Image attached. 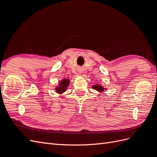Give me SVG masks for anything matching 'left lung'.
Here are the masks:
<instances>
[{
  "label": "left lung",
  "instance_id": "obj_1",
  "mask_svg": "<svg viewBox=\"0 0 157 157\" xmlns=\"http://www.w3.org/2000/svg\"><path fill=\"white\" fill-rule=\"evenodd\" d=\"M92 88L94 90H96V91H98V92H100V93H102L104 92V90H107V88H103V86H102L101 84H94L93 85V86H92Z\"/></svg>",
  "mask_w": 157,
  "mask_h": 157
}]
</instances>
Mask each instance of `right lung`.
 I'll use <instances>...</instances> for the list:
<instances>
[{
    "instance_id": "1",
    "label": "right lung",
    "mask_w": 157,
    "mask_h": 157,
    "mask_svg": "<svg viewBox=\"0 0 157 157\" xmlns=\"http://www.w3.org/2000/svg\"><path fill=\"white\" fill-rule=\"evenodd\" d=\"M70 83V80L69 78H63L59 82L58 86L55 88L56 92L59 94L65 92Z\"/></svg>"
}]
</instances>
